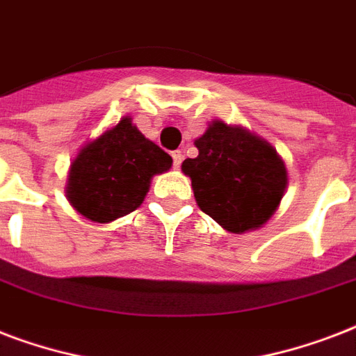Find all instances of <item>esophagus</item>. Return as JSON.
<instances>
[{"mask_svg":"<svg viewBox=\"0 0 356 356\" xmlns=\"http://www.w3.org/2000/svg\"><path fill=\"white\" fill-rule=\"evenodd\" d=\"M172 159H173V168H181V162H183V153L181 151H172Z\"/></svg>","mask_w":356,"mask_h":356,"instance_id":"esophagus-1","label":"esophagus"}]
</instances>
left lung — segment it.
Segmentation results:
<instances>
[{"label": "left lung", "mask_w": 356, "mask_h": 356, "mask_svg": "<svg viewBox=\"0 0 356 356\" xmlns=\"http://www.w3.org/2000/svg\"><path fill=\"white\" fill-rule=\"evenodd\" d=\"M200 155L183 162L197 205L229 233L262 227L288 186L273 145L238 125L214 120L194 142Z\"/></svg>", "instance_id": "left-lung-1"}]
</instances>
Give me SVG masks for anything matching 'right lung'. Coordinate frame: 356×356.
I'll list each match as a JSON object with an SVG mask.
<instances>
[{"instance_id":"obj_1","label":"right lung","mask_w":356,"mask_h":356,"mask_svg":"<svg viewBox=\"0 0 356 356\" xmlns=\"http://www.w3.org/2000/svg\"><path fill=\"white\" fill-rule=\"evenodd\" d=\"M172 162L125 116L77 153L70 166L66 197L92 222H113L142 205L153 175L168 172Z\"/></svg>"}]
</instances>
